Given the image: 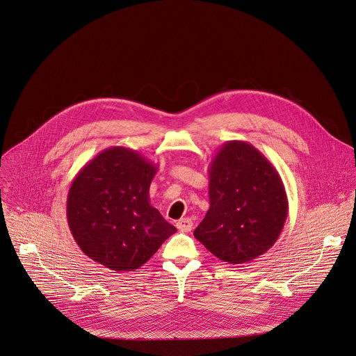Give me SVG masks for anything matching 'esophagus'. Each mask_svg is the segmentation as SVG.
<instances>
[{
	"instance_id": "1",
	"label": "esophagus",
	"mask_w": 356,
	"mask_h": 356,
	"mask_svg": "<svg viewBox=\"0 0 356 356\" xmlns=\"http://www.w3.org/2000/svg\"><path fill=\"white\" fill-rule=\"evenodd\" d=\"M176 227H177V229L181 231V232H190V231L193 229L194 224H193V221H191L190 218H181V220H179V221L176 222Z\"/></svg>"
}]
</instances>
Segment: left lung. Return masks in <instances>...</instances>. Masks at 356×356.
Segmentation results:
<instances>
[{
	"label": "left lung",
	"instance_id": "1",
	"mask_svg": "<svg viewBox=\"0 0 356 356\" xmlns=\"http://www.w3.org/2000/svg\"><path fill=\"white\" fill-rule=\"evenodd\" d=\"M210 207L194 236L217 258L240 265L273 247L286 216L282 180L251 143H224L209 165Z\"/></svg>",
	"mask_w": 356,
	"mask_h": 356
}]
</instances>
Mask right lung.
<instances>
[{
    "label": "right lung",
    "mask_w": 356,
    "mask_h": 356,
    "mask_svg": "<svg viewBox=\"0 0 356 356\" xmlns=\"http://www.w3.org/2000/svg\"><path fill=\"white\" fill-rule=\"evenodd\" d=\"M157 169L138 152L115 146L78 172L68 193L67 218L90 259L118 273L132 272L176 232L150 204L149 190Z\"/></svg>",
    "instance_id": "obj_1"
}]
</instances>
